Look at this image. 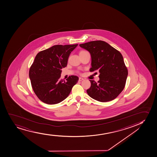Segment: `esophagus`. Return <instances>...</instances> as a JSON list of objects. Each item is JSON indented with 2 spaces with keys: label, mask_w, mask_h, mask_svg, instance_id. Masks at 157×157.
Returning a JSON list of instances; mask_svg holds the SVG:
<instances>
[{
  "label": "esophagus",
  "mask_w": 157,
  "mask_h": 157,
  "mask_svg": "<svg viewBox=\"0 0 157 157\" xmlns=\"http://www.w3.org/2000/svg\"><path fill=\"white\" fill-rule=\"evenodd\" d=\"M83 79H83V78H82L80 77L79 78V81H82L83 80Z\"/></svg>",
  "instance_id": "34e87169"
}]
</instances>
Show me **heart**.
Returning a JSON list of instances; mask_svg holds the SVG:
<instances>
[{
  "mask_svg": "<svg viewBox=\"0 0 157 157\" xmlns=\"http://www.w3.org/2000/svg\"><path fill=\"white\" fill-rule=\"evenodd\" d=\"M85 52L86 51H80V53H83V52Z\"/></svg>",
  "mask_w": 157,
  "mask_h": 157,
  "instance_id": "1",
  "label": "heart"
}]
</instances>
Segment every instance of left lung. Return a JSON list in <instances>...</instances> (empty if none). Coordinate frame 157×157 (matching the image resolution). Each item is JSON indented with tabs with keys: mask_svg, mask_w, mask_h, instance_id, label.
<instances>
[{
	"mask_svg": "<svg viewBox=\"0 0 157 157\" xmlns=\"http://www.w3.org/2000/svg\"><path fill=\"white\" fill-rule=\"evenodd\" d=\"M79 45L91 54L90 72H100L98 82L90 80L91 86L86 90L88 94L101 102L115 99L123 90L128 75L121 53L103 41H91Z\"/></svg>",
	"mask_w": 157,
	"mask_h": 157,
	"instance_id": "8db88e82",
	"label": "left lung"
}]
</instances>
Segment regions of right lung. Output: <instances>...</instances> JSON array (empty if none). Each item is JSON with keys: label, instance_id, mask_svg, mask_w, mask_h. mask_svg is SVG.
<instances>
[{"label": "right lung", "instance_id": "1", "mask_svg": "<svg viewBox=\"0 0 157 157\" xmlns=\"http://www.w3.org/2000/svg\"><path fill=\"white\" fill-rule=\"evenodd\" d=\"M56 45L37 53L30 67L29 77L34 93L43 102L57 104L68 96L77 83V76L61 79L63 68L66 67L71 52L77 46Z\"/></svg>", "mask_w": 157, "mask_h": 157}]
</instances>
